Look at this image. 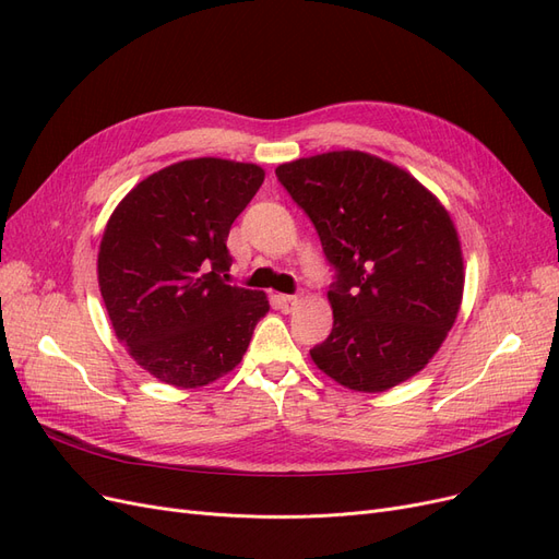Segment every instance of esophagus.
Masks as SVG:
<instances>
[{"label":"esophagus","instance_id":"esophagus-1","mask_svg":"<svg viewBox=\"0 0 559 559\" xmlns=\"http://www.w3.org/2000/svg\"><path fill=\"white\" fill-rule=\"evenodd\" d=\"M277 300H280V306H282V310H294L298 302H300V296H294V294H282V296H277Z\"/></svg>","mask_w":559,"mask_h":559}]
</instances>
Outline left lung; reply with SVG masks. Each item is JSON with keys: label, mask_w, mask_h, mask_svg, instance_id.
Here are the masks:
<instances>
[{"label": "left lung", "mask_w": 559, "mask_h": 559, "mask_svg": "<svg viewBox=\"0 0 559 559\" xmlns=\"http://www.w3.org/2000/svg\"><path fill=\"white\" fill-rule=\"evenodd\" d=\"M275 175L335 267L333 329L310 349L317 368L368 394L419 373L462 306L464 259L450 212L413 175L364 151L298 158Z\"/></svg>", "instance_id": "1"}]
</instances>
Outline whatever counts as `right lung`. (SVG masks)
Here are the masks:
<instances>
[{
	"label": "right lung",
	"mask_w": 559,
	"mask_h": 559,
	"mask_svg": "<svg viewBox=\"0 0 559 559\" xmlns=\"http://www.w3.org/2000/svg\"><path fill=\"white\" fill-rule=\"evenodd\" d=\"M265 173L191 158L148 175L118 202L97 253V282L118 343L173 386H205L238 366L263 292L226 284V240Z\"/></svg>",
	"instance_id": "add662e5"
}]
</instances>
